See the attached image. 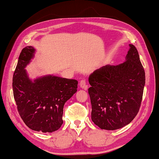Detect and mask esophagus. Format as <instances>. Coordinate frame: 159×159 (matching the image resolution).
Returning <instances> with one entry per match:
<instances>
[{
	"label": "esophagus",
	"mask_w": 159,
	"mask_h": 159,
	"mask_svg": "<svg viewBox=\"0 0 159 159\" xmlns=\"http://www.w3.org/2000/svg\"><path fill=\"white\" fill-rule=\"evenodd\" d=\"M80 86L81 88L84 89V90H86L88 89V86H87V84H86V80H82L80 81Z\"/></svg>",
	"instance_id": "34e87169"
}]
</instances>
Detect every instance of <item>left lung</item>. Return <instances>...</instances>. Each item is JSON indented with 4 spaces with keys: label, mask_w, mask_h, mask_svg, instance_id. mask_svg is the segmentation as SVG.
Wrapping results in <instances>:
<instances>
[{
    "label": "left lung",
    "mask_w": 159,
    "mask_h": 159,
    "mask_svg": "<svg viewBox=\"0 0 159 159\" xmlns=\"http://www.w3.org/2000/svg\"><path fill=\"white\" fill-rule=\"evenodd\" d=\"M129 47L124 63L107 65L89 76L91 118L102 129L121 128L132 121L140 109L145 72L136 48L133 44Z\"/></svg>",
    "instance_id": "1"
}]
</instances>
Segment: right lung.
Returning <instances> with one entry per match:
<instances>
[{
	"mask_svg": "<svg viewBox=\"0 0 159 159\" xmlns=\"http://www.w3.org/2000/svg\"><path fill=\"white\" fill-rule=\"evenodd\" d=\"M35 49L23 48L13 77V90L17 110L31 129L51 133L63 123L64 104L77 92L78 82L48 75L32 81L25 69L33 59Z\"/></svg>",
	"mask_w": 159,
	"mask_h": 159,
	"instance_id": "right-lung-1",
	"label": "right lung"
}]
</instances>
